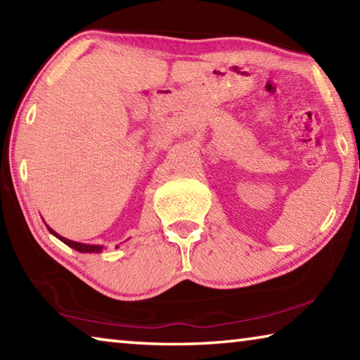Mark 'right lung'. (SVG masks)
Masks as SVG:
<instances>
[{
    "label": "right lung",
    "instance_id": "right-lung-1",
    "mask_svg": "<svg viewBox=\"0 0 360 360\" xmlns=\"http://www.w3.org/2000/svg\"><path fill=\"white\" fill-rule=\"evenodd\" d=\"M46 227H47V230L51 231V233L53 235V236H57V238L60 240V241H63L66 246H70V248H72V249H76V251H79V252H95V254H98V252H101L103 251V246H100V245H85V243H77V241H72V240H68V238H65V236H62V235H58L56 230H52L51 227H49V225L46 224ZM115 248H119V246H115Z\"/></svg>",
    "mask_w": 360,
    "mask_h": 360
}]
</instances>
